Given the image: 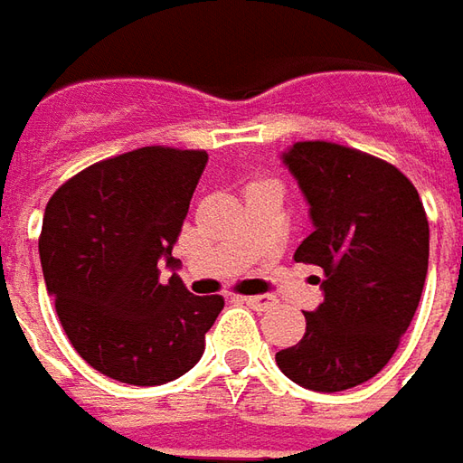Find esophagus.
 Instances as JSON below:
<instances>
[{"mask_svg":"<svg viewBox=\"0 0 463 463\" xmlns=\"http://www.w3.org/2000/svg\"><path fill=\"white\" fill-rule=\"evenodd\" d=\"M250 308H254V311H268V308H272L275 306V298L272 296H247L241 298Z\"/></svg>","mask_w":463,"mask_h":463,"instance_id":"obj_1","label":"esophagus"}]
</instances>
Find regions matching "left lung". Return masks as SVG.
<instances>
[{
    "label": "left lung",
    "mask_w": 463,
    "mask_h": 463,
    "mask_svg": "<svg viewBox=\"0 0 463 463\" xmlns=\"http://www.w3.org/2000/svg\"><path fill=\"white\" fill-rule=\"evenodd\" d=\"M280 160L313 224L296 262L318 269L313 282L324 300L306 311V336L275 362L306 390H352L390 362L420 303L426 211L398 167L352 147L296 142Z\"/></svg>",
    "instance_id": "1"
}]
</instances>
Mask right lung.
I'll return each mask as SVG.
<instances>
[{"mask_svg":"<svg viewBox=\"0 0 463 463\" xmlns=\"http://www.w3.org/2000/svg\"><path fill=\"white\" fill-rule=\"evenodd\" d=\"M206 163L203 150L139 147L86 167L45 206L40 265L58 318L73 349L117 383L178 380L224 308L222 296L188 293L173 257Z\"/></svg>","mask_w":463,"mask_h":463,"instance_id":"right-lung-1","label":"right lung"}]
</instances>
